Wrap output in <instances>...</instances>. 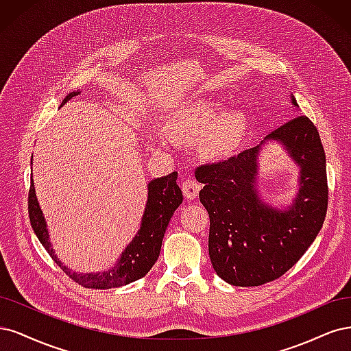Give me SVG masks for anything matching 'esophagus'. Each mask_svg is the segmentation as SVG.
I'll list each match as a JSON object with an SVG mask.
<instances>
[{
	"label": "esophagus",
	"mask_w": 351,
	"mask_h": 351,
	"mask_svg": "<svg viewBox=\"0 0 351 351\" xmlns=\"http://www.w3.org/2000/svg\"><path fill=\"white\" fill-rule=\"evenodd\" d=\"M199 189H201V185L197 182L195 179H191V178H189V179L184 180V184H182V192H184L185 198H188V199L197 198Z\"/></svg>",
	"instance_id": "obj_1"
}]
</instances>
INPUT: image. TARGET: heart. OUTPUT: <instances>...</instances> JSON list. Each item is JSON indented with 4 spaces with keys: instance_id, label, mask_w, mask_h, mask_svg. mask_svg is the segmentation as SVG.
I'll use <instances>...</instances> for the list:
<instances>
[{
    "instance_id": "obj_1",
    "label": "heart",
    "mask_w": 351,
    "mask_h": 351,
    "mask_svg": "<svg viewBox=\"0 0 351 351\" xmlns=\"http://www.w3.org/2000/svg\"><path fill=\"white\" fill-rule=\"evenodd\" d=\"M245 131L241 112L223 115V109L211 101H194L169 121L167 137L179 143H194L204 137L201 150L210 159L221 160L239 147Z\"/></svg>"
}]
</instances>
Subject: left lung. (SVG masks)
I'll use <instances>...</instances> for the list:
<instances>
[{
  "instance_id": "left-lung-1",
  "label": "left lung",
  "mask_w": 351,
  "mask_h": 351,
  "mask_svg": "<svg viewBox=\"0 0 351 351\" xmlns=\"http://www.w3.org/2000/svg\"><path fill=\"white\" fill-rule=\"evenodd\" d=\"M291 105L298 108L291 96ZM300 167L299 192L287 210L268 206L256 188L261 145L228 160L197 167L204 184L199 201L210 216L208 254L226 282L261 286L295 265L319 233L328 207L325 152L319 132L304 115L291 118L268 134Z\"/></svg>"
}]
</instances>
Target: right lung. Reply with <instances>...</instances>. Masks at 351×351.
Returning a JSON list of instances; mask_svg holds the SVG:
<instances>
[{"label": "right lung", "mask_w": 351, "mask_h": 351, "mask_svg": "<svg viewBox=\"0 0 351 351\" xmlns=\"http://www.w3.org/2000/svg\"><path fill=\"white\" fill-rule=\"evenodd\" d=\"M78 95H80V90L66 95L61 106ZM176 179L178 172H172L167 176L153 179L149 184V198H147L145 210L143 214L141 228L138 233L135 234L132 242L125 247V251L122 252L117 264L108 271L78 274L60 261L49 242L47 221H45L42 210L39 207L33 179H30L29 189V219L32 229L36 233L39 242L48 251L53 261L61 267L66 276L80 286L101 290L130 285V282L149 273L157 261V258H159L167 224L171 221L175 210L182 204L184 199L182 191L178 186Z\"/></svg>", "instance_id": "add662e5"}]
</instances>
